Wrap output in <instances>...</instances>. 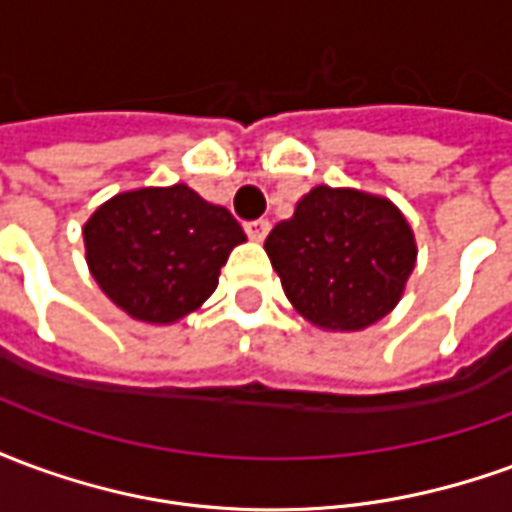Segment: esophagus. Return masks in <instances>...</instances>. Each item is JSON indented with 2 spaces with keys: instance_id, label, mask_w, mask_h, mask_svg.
<instances>
[{
  "instance_id": "1",
  "label": "esophagus",
  "mask_w": 512,
  "mask_h": 512,
  "mask_svg": "<svg viewBox=\"0 0 512 512\" xmlns=\"http://www.w3.org/2000/svg\"><path fill=\"white\" fill-rule=\"evenodd\" d=\"M271 230V224L268 219H255V222H246V235L252 238V241H263Z\"/></svg>"
}]
</instances>
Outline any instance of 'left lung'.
<instances>
[{"mask_svg": "<svg viewBox=\"0 0 512 512\" xmlns=\"http://www.w3.org/2000/svg\"><path fill=\"white\" fill-rule=\"evenodd\" d=\"M266 255L304 321L323 332H362L403 299L417 238L381 194L315 186L268 233Z\"/></svg>", "mask_w": 512, "mask_h": 512, "instance_id": "left-lung-1", "label": "left lung"}]
</instances>
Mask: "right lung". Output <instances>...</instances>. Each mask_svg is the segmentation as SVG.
I'll return each mask as SVG.
<instances>
[{"label": "right lung", "instance_id": "right-lung-1", "mask_svg": "<svg viewBox=\"0 0 512 512\" xmlns=\"http://www.w3.org/2000/svg\"><path fill=\"white\" fill-rule=\"evenodd\" d=\"M87 268L134 321L167 326L200 310L246 233L186 183L120 191L84 222Z\"/></svg>", "mask_w": 512, "mask_h": 512}]
</instances>
